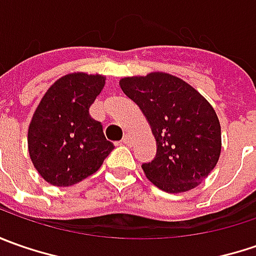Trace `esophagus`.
<instances>
[{"instance_id":"34e87169","label":"esophagus","mask_w":256,"mask_h":256,"mask_svg":"<svg viewBox=\"0 0 256 256\" xmlns=\"http://www.w3.org/2000/svg\"><path fill=\"white\" fill-rule=\"evenodd\" d=\"M122 142L125 144V145H131V142H132V136H131L130 134H125L122 138Z\"/></svg>"}]
</instances>
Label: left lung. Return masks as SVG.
Instances as JSON below:
<instances>
[{
    "label": "left lung",
    "instance_id": "1",
    "mask_svg": "<svg viewBox=\"0 0 256 256\" xmlns=\"http://www.w3.org/2000/svg\"><path fill=\"white\" fill-rule=\"evenodd\" d=\"M120 85L142 111L156 141L155 158L142 164L145 176L170 194L198 186L221 155V125L211 104L165 72L125 76Z\"/></svg>",
    "mask_w": 256,
    "mask_h": 256
}]
</instances>
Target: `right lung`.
I'll return each mask as SVG.
<instances>
[{
    "mask_svg": "<svg viewBox=\"0 0 256 256\" xmlns=\"http://www.w3.org/2000/svg\"><path fill=\"white\" fill-rule=\"evenodd\" d=\"M105 76L74 72L48 88L28 128V151L35 170L55 186L78 184L98 171L114 150L90 106Z\"/></svg>",
    "mask_w": 256,
    "mask_h": 256,
    "instance_id": "add662e5",
    "label": "right lung"
}]
</instances>
